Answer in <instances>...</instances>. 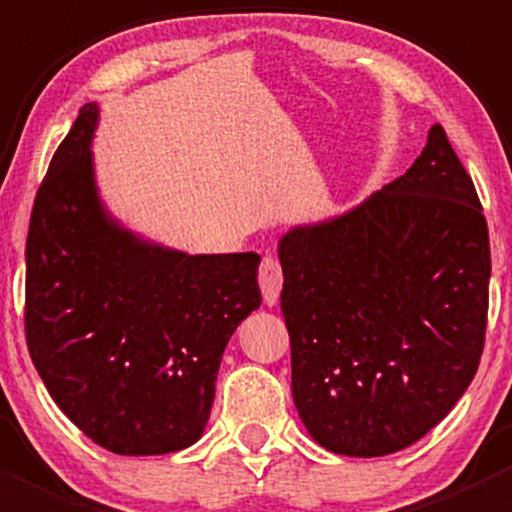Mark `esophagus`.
<instances>
[{"instance_id": "1", "label": "esophagus", "mask_w": 512, "mask_h": 512, "mask_svg": "<svg viewBox=\"0 0 512 512\" xmlns=\"http://www.w3.org/2000/svg\"><path fill=\"white\" fill-rule=\"evenodd\" d=\"M282 267L275 257H265L260 265V287H262V297H265L267 304H275L280 299L282 292Z\"/></svg>"}]
</instances>
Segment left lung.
<instances>
[{
  "label": "left lung",
  "instance_id": "8db88e82",
  "mask_svg": "<svg viewBox=\"0 0 512 512\" xmlns=\"http://www.w3.org/2000/svg\"><path fill=\"white\" fill-rule=\"evenodd\" d=\"M292 396L339 456H389L466 394L488 314L490 245L471 175L431 126L409 170L277 245Z\"/></svg>",
  "mask_w": 512,
  "mask_h": 512
}]
</instances>
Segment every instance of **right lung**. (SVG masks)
I'll return each instance as SVG.
<instances>
[{
    "mask_svg": "<svg viewBox=\"0 0 512 512\" xmlns=\"http://www.w3.org/2000/svg\"><path fill=\"white\" fill-rule=\"evenodd\" d=\"M96 128L91 101L36 193L29 354L91 441L118 456H163L203 436L227 342L262 302L260 255H188L128 230L98 193Z\"/></svg>",
    "mask_w": 512,
    "mask_h": 512,
    "instance_id": "right-lung-1",
    "label": "right lung"
}]
</instances>
